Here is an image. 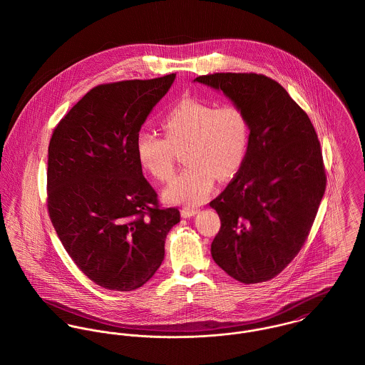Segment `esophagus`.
I'll list each match as a JSON object with an SVG mask.
<instances>
[{
    "mask_svg": "<svg viewBox=\"0 0 365 365\" xmlns=\"http://www.w3.org/2000/svg\"><path fill=\"white\" fill-rule=\"evenodd\" d=\"M198 213V209L194 208V207H184L181 209V215L184 217H191V216H195Z\"/></svg>",
    "mask_w": 365,
    "mask_h": 365,
    "instance_id": "obj_1",
    "label": "esophagus"
}]
</instances>
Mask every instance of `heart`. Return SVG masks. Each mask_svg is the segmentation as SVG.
<instances>
[{"instance_id": "heart-1", "label": "heart", "mask_w": 365, "mask_h": 365, "mask_svg": "<svg viewBox=\"0 0 365 365\" xmlns=\"http://www.w3.org/2000/svg\"><path fill=\"white\" fill-rule=\"evenodd\" d=\"M164 136L142 130L136 138L140 165L158 181L174 173L173 149L184 146L187 165L167 185V202L197 205L212 192L216 178L229 180L242 167L250 139V123L236 105L215 106L201 100L185 98L163 118Z\"/></svg>"}]
</instances>
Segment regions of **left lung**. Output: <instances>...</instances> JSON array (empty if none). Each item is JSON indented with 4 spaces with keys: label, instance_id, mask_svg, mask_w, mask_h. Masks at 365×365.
<instances>
[{
    "label": "left lung",
    "instance_id": "8db88e82",
    "mask_svg": "<svg viewBox=\"0 0 365 365\" xmlns=\"http://www.w3.org/2000/svg\"><path fill=\"white\" fill-rule=\"evenodd\" d=\"M194 81L222 91L250 123L246 158L209 205L220 217L210 255L235 279L264 282L304 246L326 188L312 122L277 81L255 73H216Z\"/></svg>",
    "mask_w": 365,
    "mask_h": 365
}]
</instances>
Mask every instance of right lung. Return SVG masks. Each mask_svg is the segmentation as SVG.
<instances>
[{"instance_id": "obj_1", "label": "right lung", "mask_w": 365, "mask_h": 365, "mask_svg": "<svg viewBox=\"0 0 365 365\" xmlns=\"http://www.w3.org/2000/svg\"><path fill=\"white\" fill-rule=\"evenodd\" d=\"M175 80L103 84L58 122L49 143L48 208L66 252L97 285L133 291L164 260L180 210L158 207L136 138Z\"/></svg>"}]
</instances>
